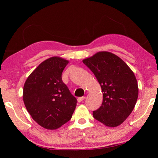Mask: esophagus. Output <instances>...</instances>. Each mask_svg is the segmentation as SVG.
<instances>
[{
    "label": "esophagus",
    "instance_id": "esophagus-1",
    "mask_svg": "<svg viewBox=\"0 0 158 158\" xmlns=\"http://www.w3.org/2000/svg\"><path fill=\"white\" fill-rule=\"evenodd\" d=\"M85 99V97H84V96H83V97L79 98L78 99H77V100H78L79 102H82L83 100H84Z\"/></svg>",
    "mask_w": 158,
    "mask_h": 158
}]
</instances>
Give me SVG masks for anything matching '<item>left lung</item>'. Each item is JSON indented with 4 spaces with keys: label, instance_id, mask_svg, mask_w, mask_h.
Masks as SVG:
<instances>
[{
    "label": "left lung",
    "instance_id": "left-lung-1",
    "mask_svg": "<svg viewBox=\"0 0 158 158\" xmlns=\"http://www.w3.org/2000/svg\"><path fill=\"white\" fill-rule=\"evenodd\" d=\"M100 84L103 102L93 111L96 120L108 127L123 123L133 111L139 89L137 79L121 58L109 52H99L83 60Z\"/></svg>",
    "mask_w": 158,
    "mask_h": 158
}]
</instances>
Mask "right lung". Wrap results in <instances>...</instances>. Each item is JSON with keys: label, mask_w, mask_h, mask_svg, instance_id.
Listing matches in <instances>:
<instances>
[{"label": "right lung", "mask_w": 158, "mask_h": 158, "mask_svg": "<svg viewBox=\"0 0 158 158\" xmlns=\"http://www.w3.org/2000/svg\"><path fill=\"white\" fill-rule=\"evenodd\" d=\"M69 61L58 56L41 63L26 79L23 100L26 109L37 124L56 130L71 119L77 99L62 81V73Z\"/></svg>", "instance_id": "right-lung-1"}]
</instances>
